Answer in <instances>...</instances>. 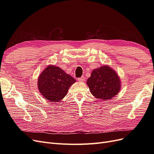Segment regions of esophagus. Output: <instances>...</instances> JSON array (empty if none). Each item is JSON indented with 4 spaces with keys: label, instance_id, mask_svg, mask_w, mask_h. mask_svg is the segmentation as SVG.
<instances>
[{
    "label": "esophagus",
    "instance_id": "esophagus-1",
    "mask_svg": "<svg viewBox=\"0 0 154 154\" xmlns=\"http://www.w3.org/2000/svg\"><path fill=\"white\" fill-rule=\"evenodd\" d=\"M78 81L80 82H84V81H85V78L83 77V76H82L81 78H78Z\"/></svg>",
    "mask_w": 154,
    "mask_h": 154
}]
</instances>
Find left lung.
<instances>
[{
    "mask_svg": "<svg viewBox=\"0 0 154 154\" xmlns=\"http://www.w3.org/2000/svg\"><path fill=\"white\" fill-rule=\"evenodd\" d=\"M121 78L109 65H103L93 70L87 79V84L91 94L96 98L110 100L119 92Z\"/></svg>",
    "mask_w": 154,
    "mask_h": 154,
    "instance_id": "left-lung-1",
    "label": "left lung"
}]
</instances>
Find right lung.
I'll list each match as a JSON object with an SVG mask.
<instances>
[{"mask_svg":"<svg viewBox=\"0 0 154 154\" xmlns=\"http://www.w3.org/2000/svg\"><path fill=\"white\" fill-rule=\"evenodd\" d=\"M76 80L60 67L49 65L38 76L37 85L41 95L51 102H59L67 94Z\"/></svg>","mask_w":154,"mask_h":154,"instance_id":"obj_1","label":"right lung"}]
</instances>
